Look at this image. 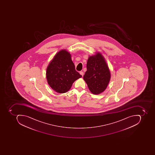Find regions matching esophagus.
Returning a JSON list of instances; mask_svg holds the SVG:
<instances>
[{
	"label": "esophagus",
	"mask_w": 155,
	"mask_h": 155,
	"mask_svg": "<svg viewBox=\"0 0 155 155\" xmlns=\"http://www.w3.org/2000/svg\"><path fill=\"white\" fill-rule=\"evenodd\" d=\"M80 74L82 76H83V75H84V73H83V72H82V71H81V72H80Z\"/></svg>",
	"instance_id": "34e87169"
}]
</instances>
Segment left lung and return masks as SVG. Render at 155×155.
I'll return each mask as SVG.
<instances>
[{
  "mask_svg": "<svg viewBox=\"0 0 155 155\" xmlns=\"http://www.w3.org/2000/svg\"><path fill=\"white\" fill-rule=\"evenodd\" d=\"M87 70L83 79L92 93L98 94L105 91L110 80V72L104 58L97 53L88 58Z\"/></svg>",
  "mask_w": 155,
  "mask_h": 155,
  "instance_id": "obj_1",
  "label": "left lung"
}]
</instances>
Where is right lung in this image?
<instances>
[{"instance_id": "1", "label": "right lung", "mask_w": 155, "mask_h": 155, "mask_svg": "<svg viewBox=\"0 0 155 155\" xmlns=\"http://www.w3.org/2000/svg\"><path fill=\"white\" fill-rule=\"evenodd\" d=\"M81 77L75 70L71 54L66 50H61L56 54L47 67L46 77L48 84L59 93L68 92L73 83Z\"/></svg>"}]
</instances>
